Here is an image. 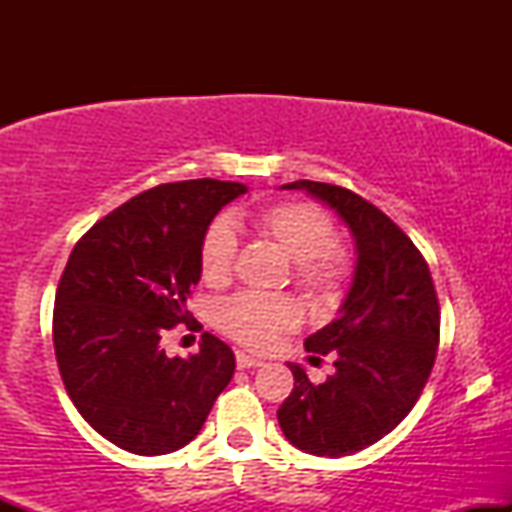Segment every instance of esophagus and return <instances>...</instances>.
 Segmentation results:
<instances>
[{
	"label": "esophagus",
	"mask_w": 512,
	"mask_h": 512,
	"mask_svg": "<svg viewBox=\"0 0 512 512\" xmlns=\"http://www.w3.org/2000/svg\"><path fill=\"white\" fill-rule=\"evenodd\" d=\"M236 363H238V368H243V370H245V368H257V366H262L260 358L245 354V351H236Z\"/></svg>",
	"instance_id": "obj_1"
}]
</instances>
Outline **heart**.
Listing matches in <instances>:
<instances>
[{
	"label": "heart",
	"mask_w": 512,
	"mask_h": 512,
	"mask_svg": "<svg viewBox=\"0 0 512 512\" xmlns=\"http://www.w3.org/2000/svg\"><path fill=\"white\" fill-rule=\"evenodd\" d=\"M257 231L293 262V279L313 298H330L342 286L344 260L334 250L337 231L330 216L308 202H281L257 216ZM236 231L231 221L216 219L199 245V269L209 286H223L236 262ZM298 305L286 296L240 293L216 308V322L236 342L267 349L281 332L298 325Z\"/></svg>",
	"instance_id": "1"
}]
</instances>
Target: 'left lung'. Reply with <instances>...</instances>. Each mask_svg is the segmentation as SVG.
<instances>
[{
	"instance_id": "obj_1",
	"label": "left lung",
	"mask_w": 512,
	"mask_h": 512,
	"mask_svg": "<svg viewBox=\"0 0 512 512\" xmlns=\"http://www.w3.org/2000/svg\"><path fill=\"white\" fill-rule=\"evenodd\" d=\"M330 207L356 243V267L337 317L305 339V351L337 356L325 383L289 363L296 385L276 411L293 448L346 457L378 443L424 390L436 361L440 308L421 252L378 207L344 187L296 180Z\"/></svg>"
}]
</instances>
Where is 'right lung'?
Masks as SVG:
<instances>
[{
    "instance_id": "add662e5",
    "label": "right lung",
    "mask_w": 512,
    "mask_h": 512,
    "mask_svg": "<svg viewBox=\"0 0 512 512\" xmlns=\"http://www.w3.org/2000/svg\"><path fill=\"white\" fill-rule=\"evenodd\" d=\"M243 182L151 187L110 211L79 243L55 296L52 342L79 414L117 448L168 455L202 431L236 356L204 332L197 354L170 358L161 337L187 322L199 245Z\"/></svg>"
}]
</instances>
